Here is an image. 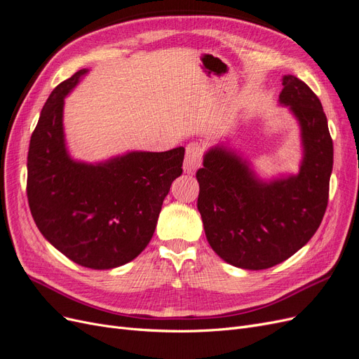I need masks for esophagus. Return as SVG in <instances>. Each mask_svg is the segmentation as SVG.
Instances as JSON below:
<instances>
[{
  "instance_id": "1",
  "label": "esophagus",
  "mask_w": 359,
  "mask_h": 359,
  "mask_svg": "<svg viewBox=\"0 0 359 359\" xmlns=\"http://www.w3.org/2000/svg\"><path fill=\"white\" fill-rule=\"evenodd\" d=\"M203 148L199 144H189L186 148V158H184V170L187 173H194L202 163Z\"/></svg>"
}]
</instances>
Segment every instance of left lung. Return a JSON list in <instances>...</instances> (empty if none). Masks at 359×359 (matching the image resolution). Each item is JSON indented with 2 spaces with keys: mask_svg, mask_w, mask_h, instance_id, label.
<instances>
[{
  "mask_svg": "<svg viewBox=\"0 0 359 359\" xmlns=\"http://www.w3.org/2000/svg\"><path fill=\"white\" fill-rule=\"evenodd\" d=\"M281 81L278 104L299 126L298 172L264 178L248 158L217 144L205 151L196 173L206 240L224 262L243 269L271 268L295 255L328 205L334 149L322 103L295 76Z\"/></svg>",
  "mask_w": 359,
  "mask_h": 359,
  "instance_id": "obj_1",
  "label": "left lung"
}]
</instances>
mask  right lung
<instances>
[{
	"instance_id": "add662e5",
	"label": "right lung",
	"mask_w": 359,
	"mask_h": 359,
	"mask_svg": "<svg viewBox=\"0 0 359 359\" xmlns=\"http://www.w3.org/2000/svg\"><path fill=\"white\" fill-rule=\"evenodd\" d=\"M88 69L50 93L28 149V203L39 231L74 264L112 269L137 257L154 235L172 181L182 173L184 147L163 153L127 151L100 161L72 157L64 99Z\"/></svg>"
}]
</instances>
